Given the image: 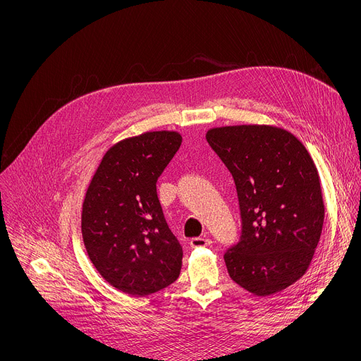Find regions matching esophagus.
Listing matches in <instances>:
<instances>
[{"label": "esophagus", "instance_id": "esophagus-1", "mask_svg": "<svg viewBox=\"0 0 361 361\" xmlns=\"http://www.w3.org/2000/svg\"><path fill=\"white\" fill-rule=\"evenodd\" d=\"M212 240L207 238H192L190 240V246L191 247H204V246H210Z\"/></svg>", "mask_w": 361, "mask_h": 361}]
</instances>
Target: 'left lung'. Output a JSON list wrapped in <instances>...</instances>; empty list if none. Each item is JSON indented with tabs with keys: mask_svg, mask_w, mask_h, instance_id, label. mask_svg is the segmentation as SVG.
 <instances>
[{
	"mask_svg": "<svg viewBox=\"0 0 361 361\" xmlns=\"http://www.w3.org/2000/svg\"><path fill=\"white\" fill-rule=\"evenodd\" d=\"M206 138L231 171L239 199L242 233L224 253L228 275L259 297L288 288L307 272L324 223L311 155L276 126L213 128Z\"/></svg>",
	"mask_w": 361,
	"mask_h": 361,
	"instance_id": "left-lung-1",
	"label": "left lung"
}]
</instances>
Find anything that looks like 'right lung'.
I'll return each instance as SVG.
<instances>
[{
	"instance_id": "right-lung-1",
	"label": "right lung",
	"mask_w": 361,
	"mask_h": 361,
	"mask_svg": "<svg viewBox=\"0 0 361 361\" xmlns=\"http://www.w3.org/2000/svg\"><path fill=\"white\" fill-rule=\"evenodd\" d=\"M180 145L181 135L171 130L123 140L105 154L86 191V252L114 288L135 297L171 285L181 271L183 246L157 194V181Z\"/></svg>"
}]
</instances>
